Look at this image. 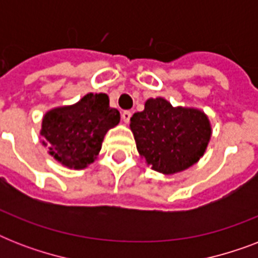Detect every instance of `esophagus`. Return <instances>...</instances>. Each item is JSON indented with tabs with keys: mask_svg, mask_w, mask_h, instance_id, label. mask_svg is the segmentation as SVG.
I'll list each match as a JSON object with an SVG mask.
<instances>
[{
	"mask_svg": "<svg viewBox=\"0 0 258 258\" xmlns=\"http://www.w3.org/2000/svg\"><path fill=\"white\" fill-rule=\"evenodd\" d=\"M131 115H133V113L130 112V111H123V112H121V119H123L124 123H128L130 119H131Z\"/></svg>",
	"mask_w": 258,
	"mask_h": 258,
	"instance_id": "34e87169",
	"label": "esophagus"
}]
</instances>
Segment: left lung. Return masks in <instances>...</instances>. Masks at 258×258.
Listing matches in <instances>:
<instances>
[{
  "instance_id": "obj_1",
  "label": "left lung",
  "mask_w": 258,
  "mask_h": 258,
  "mask_svg": "<svg viewBox=\"0 0 258 258\" xmlns=\"http://www.w3.org/2000/svg\"><path fill=\"white\" fill-rule=\"evenodd\" d=\"M138 153L151 169L162 174L183 171L206 151L212 125L197 108L172 107L163 97L149 99L130 123Z\"/></svg>"
}]
</instances>
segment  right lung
I'll use <instances>...</instances> for the list:
<instances>
[{
    "instance_id": "add662e5",
    "label": "right lung",
    "mask_w": 258,
    "mask_h": 258,
    "mask_svg": "<svg viewBox=\"0 0 258 258\" xmlns=\"http://www.w3.org/2000/svg\"><path fill=\"white\" fill-rule=\"evenodd\" d=\"M119 121L120 113L109 107L105 93H87L75 104L48 111L40 135L56 161L82 170L96 159L104 135Z\"/></svg>"
}]
</instances>
